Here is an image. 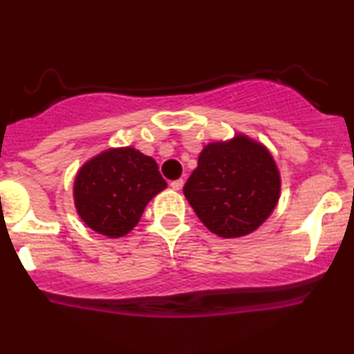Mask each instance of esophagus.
<instances>
[{
  "label": "esophagus",
  "mask_w": 354,
  "mask_h": 354,
  "mask_svg": "<svg viewBox=\"0 0 354 354\" xmlns=\"http://www.w3.org/2000/svg\"><path fill=\"white\" fill-rule=\"evenodd\" d=\"M183 185H185V181L183 180H176V181H171V188L174 191H180L183 188Z\"/></svg>",
  "instance_id": "obj_1"
}]
</instances>
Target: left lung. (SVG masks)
Returning <instances> with one entry per match:
<instances>
[{
  "instance_id": "obj_1",
  "label": "left lung",
  "mask_w": 354,
  "mask_h": 354,
  "mask_svg": "<svg viewBox=\"0 0 354 354\" xmlns=\"http://www.w3.org/2000/svg\"><path fill=\"white\" fill-rule=\"evenodd\" d=\"M183 193L211 233L241 238L271 216L281 194V176L265 145L236 133L203 148Z\"/></svg>"
}]
</instances>
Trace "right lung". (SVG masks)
I'll use <instances>...</instances> for the list:
<instances>
[{
  "label": "right lung",
  "mask_w": 354,
  "mask_h": 354,
  "mask_svg": "<svg viewBox=\"0 0 354 354\" xmlns=\"http://www.w3.org/2000/svg\"><path fill=\"white\" fill-rule=\"evenodd\" d=\"M166 186L151 156L133 146L108 148L78 169L73 200L88 228L121 238L135 228L146 205Z\"/></svg>",
  "instance_id": "right-lung-1"
}]
</instances>
